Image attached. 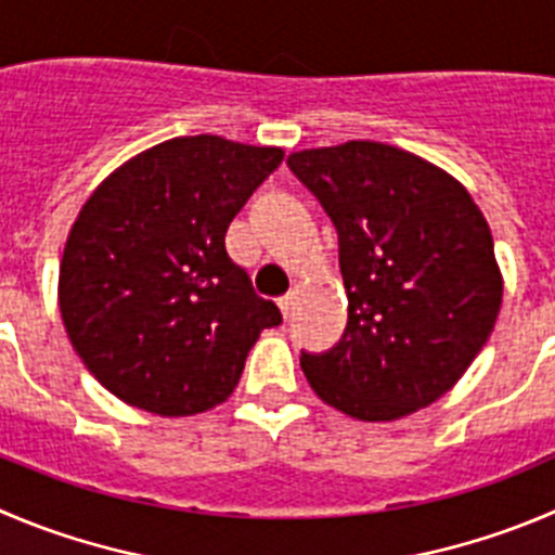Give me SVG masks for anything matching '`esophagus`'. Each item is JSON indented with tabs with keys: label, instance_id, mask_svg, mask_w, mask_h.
Returning a JSON list of instances; mask_svg holds the SVG:
<instances>
[{
	"label": "esophagus",
	"instance_id": "esophagus-1",
	"mask_svg": "<svg viewBox=\"0 0 555 555\" xmlns=\"http://www.w3.org/2000/svg\"><path fill=\"white\" fill-rule=\"evenodd\" d=\"M278 308H281V313L288 319V313H292V308H294V294H286V297L278 299Z\"/></svg>",
	"mask_w": 555,
	"mask_h": 555
}]
</instances>
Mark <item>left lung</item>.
<instances>
[{
  "instance_id": "obj_1",
  "label": "left lung",
  "mask_w": 555,
  "mask_h": 555,
  "mask_svg": "<svg viewBox=\"0 0 555 555\" xmlns=\"http://www.w3.org/2000/svg\"><path fill=\"white\" fill-rule=\"evenodd\" d=\"M335 223L348 324L299 365L324 403L389 422L450 392L493 332L501 272L457 179L378 141L288 155Z\"/></svg>"
}]
</instances>
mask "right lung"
<instances>
[{"label":"right lung","instance_id":"1","mask_svg":"<svg viewBox=\"0 0 555 555\" xmlns=\"http://www.w3.org/2000/svg\"><path fill=\"white\" fill-rule=\"evenodd\" d=\"M281 163L278 146L182 135L89 195L62 256L60 310L111 395L190 416L234 392L253 343L283 315L231 261L225 231Z\"/></svg>","mask_w":555,"mask_h":555}]
</instances>
